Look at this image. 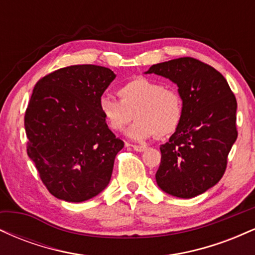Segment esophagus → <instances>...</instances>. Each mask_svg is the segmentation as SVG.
<instances>
[{
  "instance_id": "1",
  "label": "esophagus",
  "mask_w": 255,
  "mask_h": 255,
  "mask_svg": "<svg viewBox=\"0 0 255 255\" xmlns=\"http://www.w3.org/2000/svg\"><path fill=\"white\" fill-rule=\"evenodd\" d=\"M133 148H134V151H136V152H144L147 147H146L145 145H133Z\"/></svg>"
}]
</instances>
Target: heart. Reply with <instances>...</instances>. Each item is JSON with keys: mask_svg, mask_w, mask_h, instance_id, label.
<instances>
[{"mask_svg": "<svg viewBox=\"0 0 255 255\" xmlns=\"http://www.w3.org/2000/svg\"><path fill=\"white\" fill-rule=\"evenodd\" d=\"M118 99L102 95L98 109L110 129L122 131L134 118L127 136L145 141L157 135H170L177 129L183 116V102L177 91L159 81L144 77L133 79L119 90Z\"/></svg>", "mask_w": 255, "mask_h": 255, "instance_id": "b5f03b06", "label": "heart"}]
</instances>
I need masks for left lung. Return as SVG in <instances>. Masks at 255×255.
<instances>
[{
    "mask_svg": "<svg viewBox=\"0 0 255 255\" xmlns=\"http://www.w3.org/2000/svg\"><path fill=\"white\" fill-rule=\"evenodd\" d=\"M145 74L177 85L183 116L169 141L160 145L156 181L166 194L189 199L217 184L238 137V103L223 75L192 57L157 63Z\"/></svg>",
    "mask_w": 255,
    "mask_h": 255,
    "instance_id": "obj_1",
    "label": "left lung"
}]
</instances>
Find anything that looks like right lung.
I'll list each match as a JSON object with an SVG mask.
<instances>
[{
    "instance_id": "1",
    "label": "right lung",
    "mask_w": 255,
    "mask_h": 255,
    "mask_svg": "<svg viewBox=\"0 0 255 255\" xmlns=\"http://www.w3.org/2000/svg\"><path fill=\"white\" fill-rule=\"evenodd\" d=\"M116 74L95 64L55 71L34 86L25 113L27 154L54 197L81 203L107 188L124 141L98 109Z\"/></svg>"
}]
</instances>
